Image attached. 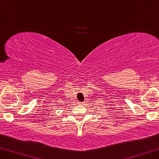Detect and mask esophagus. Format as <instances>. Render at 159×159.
<instances>
[{
  "instance_id": "esophagus-1",
  "label": "esophagus",
  "mask_w": 159,
  "mask_h": 159,
  "mask_svg": "<svg viewBox=\"0 0 159 159\" xmlns=\"http://www.w3.org/2000/svg\"><path fill=\"white\" fill-rule=\"evenodd\" d=\"M78 104H80V105H82V104H84V102H78Z\"/></svg>"
}]
</instances>
